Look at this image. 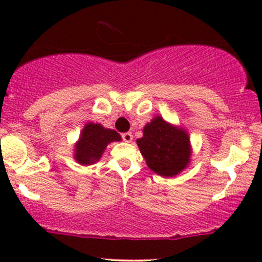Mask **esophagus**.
I'll return each instance as SVG.
<instances>
[{
    "instance_id": "esophagus-1",
    "label": "esophagus",
    "mask_w": 262,
    "mask_h": 262,
    "mask_svg": "<svg viewBox=\"0 0 262 262\" xmlns=\"http://www.w3.org/2000/svg\"><path fill=\"white\" fill-rule=\"evenodd\" d=\"M122 138H123V140L127 141V143H130V141L133 140V135H132L130 132H127V133H123L122 134Z\"/></svg>"
}]
</instances>
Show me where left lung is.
Listing matches in <instances>:
<instances>
[{
  "label": "left lung",
  "mask_w": 262,
  "mask_h": 262,
  "mask_svg": "<svg viewBox=\"0 0 262 262\" xmlns=\"http://www.w3.org/2000/svg\"><path fill=\"white\" fill-rule=\"evenodd\" d=\"M143 138L137 140L141 155L154 172L175 176L187 166L191 156L189 139L181 128L167 124L156 117L144 127Z\"/></svg>",
  "instance_id": "1"
}]
</instances>
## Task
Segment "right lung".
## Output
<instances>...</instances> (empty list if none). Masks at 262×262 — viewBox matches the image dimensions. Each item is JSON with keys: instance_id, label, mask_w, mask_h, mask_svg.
<instances>
[{"instance_id": "obj_1", "label": "right lung", "mask_w": 262, "mask_h": 262, "mask_svg": "<svg viewBox=\"0 0 262 262\" xmlns=\"http://www.w3.org/2000/svg\"><path fill=\"white\" fill-rule=\"evenodd\" d=\"M121 135L112 129H106L101 124L87 123L81 133L79 143L75 145V159L82 165H90L100 160L107 144L119 141Z\"/></svg>"}]
</instances>
